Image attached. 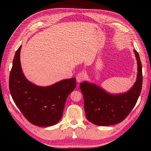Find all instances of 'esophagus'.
<instances>
[{
	"mask_svg": "<svg viewBox=\"0 0 151 151\" xmlns=\"http://www.w3.org/2000/svg\"><path fill=\"white\" fill-rule=\"evenodd\" d=\"M85 78H86V74H85L84 72H80V73H78V74H77V75H76V81H77V82H78V83L82 82V81Z\"/></svg>",
	"mask_w": 151,
	"mask_h": 151,
	"instance_id": "1",
	"label": "esophagus"
}]
</instances>
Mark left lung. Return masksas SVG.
<instances>
[{
  "label": "left lung",
  "instance_id": "1",
  "mask_svg": "<svg viewBox=\"0 0 151 151\" xmlns=\"http://www.w3.org/2000/svg\"><path fill=\"white\" fill-rule=\"evenodd\" d=\"M138 64L137 78L133 86L124 93L112 94L96 85L85 82L80 85L84 99L87 119L98 126H110L124 121L136 105L142 87V63L134 50Z\"/></svg>",
  "mask_w": 151,
  "mask_h": 151
}]
</instances>
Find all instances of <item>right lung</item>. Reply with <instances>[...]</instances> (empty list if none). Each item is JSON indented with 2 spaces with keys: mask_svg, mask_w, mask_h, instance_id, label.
Masks as SVG:
<instances>
[{
  "mask_svg": "<svg viewBox=\"0 0 151 151\" xmlns=\"http://www.w3.org/2000/svg\"><path fill=\"white\" fill-rule=\"evenodd\" d=\"M20 46L15 53L9 75L12 98L24 117L32 124L48 127L56 124L63 116L69 94L76 87L75 78L40 87L25 78L20 64Z\"/></svg>",
  "mask_w": 151,
  "mask_h": 151,
  "instance_id": "add662e5",
  "label": "right lung"
}]
</instances>
